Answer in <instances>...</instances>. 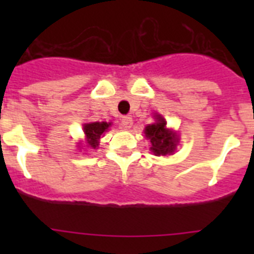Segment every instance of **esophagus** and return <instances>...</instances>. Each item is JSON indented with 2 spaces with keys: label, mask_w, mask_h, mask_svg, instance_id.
Masks as SVG:
<instances>
[{
  "label": "esophagus",
  "mask_w": 254,
  "mask_h": 254,
  "mask_svg": "<svg viewBox=\"0 0 254 254\" xmlns=\"http://www.w3.org/2000/svg\"><path fill=\"white\" fill-rule=\"evenodd\" d=\"M132 125H133V121H132L131 117L123 116L122 118H121V127H122V128L128 129V128H131Z\"/></svg>",
  "instance_id": "obj_1"
}]
</instances>
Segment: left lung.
<instances>
[{
  "label": "left lung",
  "instance_id": "left-lung-1",
  "mask_svg": "<svg viewBox=\"0 0 254 254\" xmlns=\"http://www.w3.org/2000/svg\"><path fill=\"white\" fill-rule=\"evenodd\" d=\"M167 122L160 116L156 117V122L149 125L145 128L146 137L151 142V151L155 155H168L176 150L177 134L167 129Z\"/></svg>",
  "mask_w": 254,
  "mask_h": 254
}]
</instances>
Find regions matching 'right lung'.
I'll list each match as a JSON object with an SVG mask.
<instances>
[{
    "label": "right lung",
    "instance_id": "right-lung-1",
    "mask_svg": "<svg viewBox=\"0 0 254 254\" xmlns=\"http://www.w3.org/2000/svg\"><path fill=\"white\" fill-rule=\"evenodd\" d=\"M111 123L107 122H94L86 123L84 126V132L86 134L87 145L90 149H96L99 146V138L103 133L108 129Z\"/></svg>",
    "mask_w": 254,
    "mask_h": 254
}]
</instances>
